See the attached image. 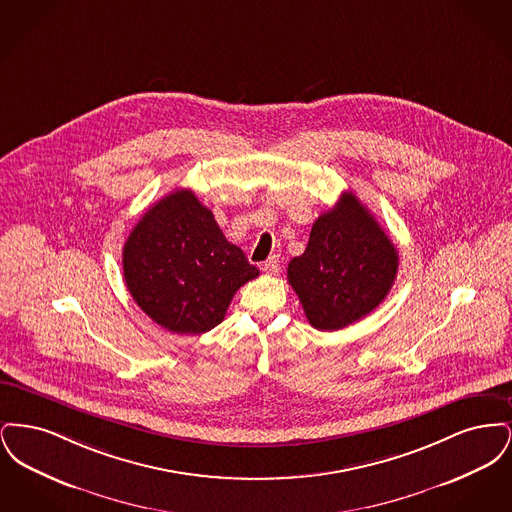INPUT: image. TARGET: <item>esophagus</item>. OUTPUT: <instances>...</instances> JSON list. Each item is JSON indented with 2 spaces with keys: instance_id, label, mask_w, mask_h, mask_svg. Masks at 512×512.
Here are the masks:
<instances>
[{
  "instance_id": "34e87169",
  "label": "esophagus",
  "mask_w": 512,
  "mask_h": 512,
  "mask_svg": "<svg viewBox=\"0 0 512 512\" xmlns=\"http://www.w3.org/2000/svg\"><path fill=\"white\" fill-rule=\"evenodd\" d=\"M263 270H265V274H270V276L278 274L280 272V259H278V255L268 257L267 263L263 265Z\"/></svg>"
}]
</instances>
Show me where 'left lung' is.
Returning a JSON list of instances; mask_svg holds the SVG:
<instances>
[{"instance_id":"1","label":"left lung","mask_w":512,"mask_h":512,"mask_svg":"<svg viewBox=\"0 0 512 512\" xmlns=\"http://www.w3.org/2000/svg\"><path fill=\"white\" fill-rule=\"evenodd\" d=\"M399 255L388 234L351 194L320 215L288 282L317 330H341L372 313L390 293Z\"/></svg>"}]
</instances>
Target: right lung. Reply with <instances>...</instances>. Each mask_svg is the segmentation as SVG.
I'll return each instance as SVG.
<instances>
[{
    "mask_svg": "<svg viewBox=\"0 0 512 512\" xmlns=\"http://www.w3.org/2000/svg\"><path fill=\"white\" fill-rule=\"evenodd\" d=\"M122 270L147 317L192 336L219 326L234 293L259 276L192 190H176L147 209L124 244Z\"/></svg>",
    "mask_w": 512,
    "mask_h": 512,
    "instance_id": "right-lung-1",
    "label": "right lung"
}]
</instances>
